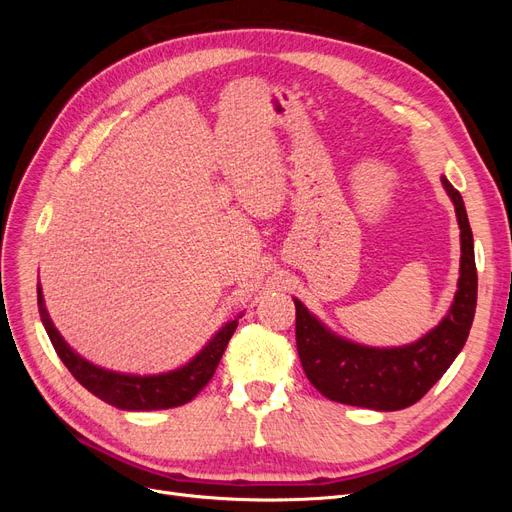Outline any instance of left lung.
<instances>
[{
  "label": "left lung",
  "mask_w": 512,
  "mask_h": 512,
  "mask_svg": "<svg viewBox=\"0 0 512 512\" xmlns=\"http://www.w3.org/2000/svg\"><path fill=\"white\" fill-rule=\"evenodd\" d=\"M461 230L459 282L451 309L436 329L418 342L399 348H371L335 335L294 299L297 307V350L307 380L333 401L382 412L416 404L457 359L470 335L476 312L474 239L461 194L442 177Z\"/></svg>",
  "instance_id": "1"
}]
</instances>
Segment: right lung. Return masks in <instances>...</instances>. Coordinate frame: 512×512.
<instances>
[{"instance_id":"1","label":"right lung","mask_w":512,"mask_h":512,"mask_svg":"<svg viewBox=\"0 0 512 512\" xmlns=\"http://www.w3.org/2000/svg\"><path fill=\"white\" fill-rule=\"evenodd\" d=\"M38 309H40L44 329L49 333L51 344L59 359L64 361V365L70 369V374L79 380L89 393H94L96 397L106 401V404L121 410H136V412L177 408L192 401L213 378L215 369H218L222 354L241 318L237 316L235 320L226 322L224 327L211 337V342L200 350L188 365L166 371V374L134 376V374H117V371L102 369L83 359L81 354H76L64 342V337L59 335V331L53 327L49 312H46L44 307L40 286H38Z\"/></svg>"}]
</instances>
